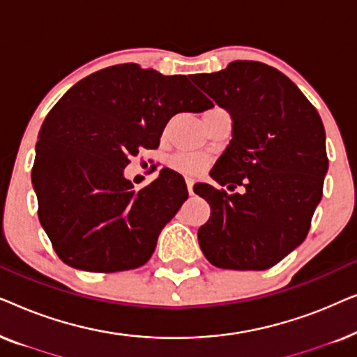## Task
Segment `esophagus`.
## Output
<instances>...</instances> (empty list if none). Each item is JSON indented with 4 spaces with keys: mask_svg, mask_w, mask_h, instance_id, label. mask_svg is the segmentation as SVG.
Wrapping results in <instances>:
<instances>
[{
    "mask_svg": "<svg viewBox=\"0 0 357 357\" xmlns=\"http://www.w3.org/2000/svg\"><path fill=\"white\" fill-rule=\"evenodd\" d=\"M185 182H187L188 193H190V195H193V183H195V180H193L192 177H187V178H185Z\"/></svg>",
    "mask_w": 357,
    "mask_h": 357,
    "instance_id": "esophagus-1",
    "label": "esophagus"
}]
</instances>
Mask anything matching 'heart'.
<instances>
[{
    "label": "heart",
    "mask_w": 357,
    "mask_h": 357,
    "mask_svg": "<svg viewBox=\"0 0 357 357\" xmlns=\"http://www.w3.org/2000/svg\"><path fill=\"white\" fill-rule=\"evenodd\" d=\"M172 167L178 172H185V174H199L202 170L206 167V159L203 155L198 154H177L174 155L172 160H170Z\"/></svg>",
    "instance_id": "b5f03b06"
}]
</instances>
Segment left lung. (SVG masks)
<instances>
[{"label": "left lung", "instance_id": "1", "mask_svg": "<svg viewBox=\"0 0 357 357\" xmlns=\"http://www.w3.org/2000/svg\"><path fill=\"white\" fill-rule=\"evenodd\" d=\"M232 116V139L195 193L211 206L199 248L224 270H268L299 247L310 229L328 170L325 128L289 77L260 61L190 76Z\"/></svg>", "mask_w": 357, "mask_h": 357}]
</instances>
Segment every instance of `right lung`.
I'll return each mask as SVG.
<instances>
[{
  "label": "right lung",
  "mask_w": 357,
  "mask_h": 357,
  "mask_svg": "<svg viewBox=\"0 0 357 357\" xmlns=\"http://www.w3.org/2000/svg\"><path fill=\"white\" fill-rule=\"evenodd\" d=\"M211 107L187 76L135 63L92 73L56 102L38 133L32 185L38 221L61 261L115 273L149 260L188 198L187 185L162 169L136 192L123 170L131 155L158 148L175 114Z\"/></svg>",
  "instance_id": "obj_1"
}]
</instances>
